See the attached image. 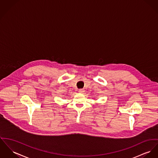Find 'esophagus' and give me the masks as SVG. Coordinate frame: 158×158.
I'll use <instances>...</instances> for the list:
<instances>
[{
	"label": "esophagus",
	"instance_id": "1",
	"mask_svg": "<svg viewBox=\"0 0 158 158\" xmlns=\"http://www.w3.org/2000/svg\"><path fill=\"white\" fill-rule=\"evenodd\" d=\"M79 92L80 93H83L85 92V90H84V89H80L79 90Z\"/></svg>",
	"mask_w": 158,
	"mask_h": 158
}]
</instances>
